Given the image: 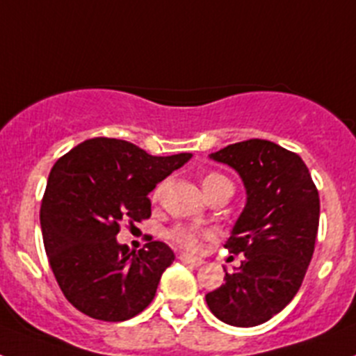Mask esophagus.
I'll use <instances>...</instances> for the list:
<instances>
[{
	"instance_id": "1",
	"label": "esophagus",
	"mask_w": 356,
	"mask_h": 356,
	"mask_svg": "<svg viewBox=\"0 0 356 356\" xmlns=\"http://www.w3.org/2000/svg\"><path fill=\"white\" fill-rule=\"evenodd\" d=\"M178 259H180L184 264H187V266H193V267H200L201 264H203V260L201 259H197V257H191V254L187 253H181Z\"/></svg>"
}]
</instances>
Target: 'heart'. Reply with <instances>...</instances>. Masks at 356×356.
<instances>
[{"instance_id": "b5f03b06", "label": "heart", "mask_w": 356, "mask_h": 356, "mask_svg": "<svg viewBox=\"0 0 356 356\" xmlns=\"http://www.w3.org/2000/svg\"><path fill=\"white\" fill-rule=\"evenodd\" d=\"M222 184L232 185V181H229L226 176L219 175V172H209V175L203 176V181H201V185H203V191H205V193H209V191H212L213 187H217V185H222ZM232 187H234V185H232ZM159 196H160V187H156L155 191H153V200H156ZM168 237L171 238L175 244H178L181 250L193 251L194 253V251L201 250V244H203V241H207V238L212 237V232H209V229L191 228V226H185V225H178V226H175V228L169 229Z\"/></svg>"}]
</instances>
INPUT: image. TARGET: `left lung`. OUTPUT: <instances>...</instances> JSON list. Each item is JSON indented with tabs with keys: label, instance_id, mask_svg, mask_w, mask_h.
I'll return each instance as SVG.
<instances>
[{
	"label": "left lung",
	"instance_id": "left-lung-1",
	"mask_svg": "<svg viewBox=\"0 0 356 356\" xmlns=\"http://www.w3.org/2000/svg\"><path fill=\"white\" fill-rule=\"evenodd\" d=\"M210 159L241 175L248 201L225 244L244 260L205 296L207 305L226 325H262L303 284L319 228V193L301 156L271 140L229 144Z\"/></svg>",
	"mask_w": 356,
	"mask_h": 356
}]
</instances>
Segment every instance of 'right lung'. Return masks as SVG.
I'll return each mask as SVG.
<instances>
[{
    "label": "right lung",
    "instance_id": "obj_1",
    "mask_svg": "<svg viewBox=\"0 0 356 356\" xmlns=\"http://www.w3.org/2000/svg\"><path fill=\"white\" fill-rule=\"evenodd\" d=\"M191 156H153L127 140L96 137L56 160L40 205V228L56 284L72 307L118 323L153 301L175 253L160 241L135 253L115 237L122 222L149 219L147 194Z\"/></svg>",
    "mask_w": 356,
    "mask_h": 356
}]
</instances>
